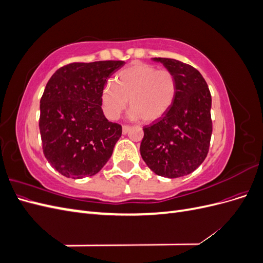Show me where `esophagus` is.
<instances>
[{
    "label": "esophagus",
    "instance_id": "1",
    "mask_svg": "<svg viewBox=\"0 0 263 263\" xmlns=\"http://www.w3.org/2000/svg\"><path fill=\"white\" fill-rule=\"evenodd\" d=\"M129 129H130V126L123 125V134H124V135H126L127 133H128V132H129Z\"/></svg>",
    "mask_w": 263,
    "mask_h": 263
}]
</instances>
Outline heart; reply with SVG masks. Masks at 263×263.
<instances>
[{"label":"heart","mask_w":263,"mask_h":263,"mask_svg":"<svg viewBox=\"0 0 263 263\" xmlns=\"http://www.w3.org/2000/svg\"><path fill=\"white\" fill-rule=\"evenodd\" d=\"M107 83L101 93L104 115L114 121L129 100V116L150 123L161 118L172 106L177 95V80L171 71L158 70L144 62H134Z\"/></svg>","instance_id":"obj_1"}]
</instances>
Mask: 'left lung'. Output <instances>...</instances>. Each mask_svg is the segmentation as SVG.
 Masks as SVG:
<instances>
[{
	"label": "left lung",
	"mask_w": 263,
	"mask_h": 263,
	"mask_svg": "<svg viewBox=\"0 0 263 263\" xmlns=\"http://www.w3.org/2000/svg\"><path fill=\"white\" fill-rule=\"evenodd\" d=\"M153 60L171 71L178 90L168 112L144 127L140 155L158 176L184 177L196 170L209 153L213 130L211 92L192 66L170 58Z\"/></svg>",
	"instance_id": "1"
}]
</instances>
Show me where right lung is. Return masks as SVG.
Listing matches in <instances>:
<instances>
[{"instance_id": "obj_1", "label": "right lung", "mask_w": 263, "mask_h": 263, "mask_svg": "<svg viewBox=\"0 0 263 263\" xmlns=\"http://www.w3.org/2000/svg\"><path fill=\"white\" fill-rule=\"evenodd\" d=\"M124 65L121 60L70 63L46 84L39 117L43 150L66 178L93 177L112 156L122 126L104 116L101 93Z\"/></svg>"}]
</instances>
